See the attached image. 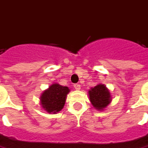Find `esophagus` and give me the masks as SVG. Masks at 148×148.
<instances>
[{
    "mask_svg": "<svg viewBox=\"0 0 148 148\" xmlns=\"http://www.w3.org/2000/svg\"><path fill=\"white\" fill-rule=\"evenodd\" d=\"M74 89H75V90H79L81 89V85H80V84H77V83L74 84Z\"/></svg>",
    "mask_w": 148,
    "mask_h": 148,
    "instance_id": "esophagus-1",
    "label": "esophagus"
}]
</instances>
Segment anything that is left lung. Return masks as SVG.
I'll return each instance as SVG.
<instances>
[{"mask_svg": "<svg viewBox=\"0 0 148 148\" xmlns=\"http://www.w3.org/2000/svg\"><path fill=\"white\" fill-rule=\"evenodd\" d=\"M90 100L93 106L98 110H102L111 101L109 90L103 84H99L89 91Z\"/></svg>", "mask_w": 148, "mask_h": 148, "instance_id": "left-lung-1", "label": "left lung"}]
</instances>
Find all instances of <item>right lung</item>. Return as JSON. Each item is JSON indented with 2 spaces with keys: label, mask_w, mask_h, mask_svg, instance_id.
I'll list each match as a JSON object with an SVG mask.
<instances>
[{
  "label": "right lung",
  "mask_w": 148,
  "mask_h": 148,
  "mask_svg": "<svg viewBox=\"0 0 148 148\" xmlns=\"http://www.w3.org/2000/svg\"><path fill=\"white\" fill-rule=\"evenodd\" d=\"M69 92L70 90L67 86H62L58 83L53 84L42 93L40 97L42 107L50 113L59 112L64 106L66 97Z\"/></svg>",
  "instance_id": "add662e5"
}]
</instances>
